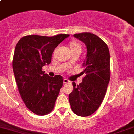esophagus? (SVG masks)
<instances>
[{
	"instance_id": "34e87169",
	"label": "esophagus",
	"mask_w": 134,
	"mask_h": 134,
	"mask_svg": "<svg viewBox=\"0 0 134 134\" xmlns=\"http://www.w3.org/2000/svg\"><path fill=\"white\" fill-rule=\"evenodd\" d=\"M63 82H64V84H68V83H70V81L68 79H66V78L64 79Z\"/></svg>"
}]
</instances>
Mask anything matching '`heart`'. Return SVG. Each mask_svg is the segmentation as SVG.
I'll list each match as a JSON object with an SVG mask.
<instances>
[{
    "label": "heart",
    "mask_w": 134,
    "mask_h": 134,
    "mask_svg": "<svg viewBox=\"0 0 134 134\" xmlns=\"http://www.w3.org/2000/svg\"><path fill=\"white\" fill-rule=\"evenodd\" d=\"M70 48L71 52L73 51H82V46H81L80 44L77 42H72L70 43Z\"/></svg>",
    "instance_id": "1"
}]
</instances>
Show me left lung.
<instances>
[{"label":"left lung","mask_w":134,"mask_h":134,"mask_svg":"<svg viewBox=\"0 0 134 134\" xmlns=\"http://www.w3.org/2000/svg\"><path fill=\"white\" fill-rule=\"evenodd\" d=\"M86 46L87 55L83 66L82 82H73L69 102L73 112L82 117L95 112L103 102L110 79V51L104 40L90 32L74 34Z\"/></svg>","instance_id":"1"}]
</instances>
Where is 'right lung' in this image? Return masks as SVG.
Returning <instances> with one entry per match:
<instances>
[{
	"instance_id": "add662e5",
	"label": "right lung",
	"mask_w": 134,
	"mask_h": 134,
	"mask_svg": "<svg viewBox=\"0 0 134 134\" xmlns=\"http://www.w3.org/2000/svg\"><path fill=\"white\" fill-rule=\"evenodd\" d=\"M69 36L28 35L20 39L16 46L13 68L18 91L26 106L35 114L44 116L54 108L63 78L48 76L42 67L51 62L54 49Z\"/></svg>"
}]
</instances>
